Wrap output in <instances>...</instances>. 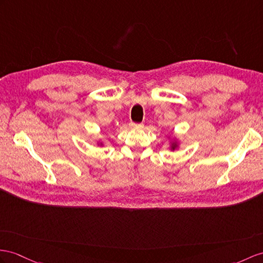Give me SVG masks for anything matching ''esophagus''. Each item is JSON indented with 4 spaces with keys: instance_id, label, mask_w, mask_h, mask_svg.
Listing matches in <instances>:
<instances>
[{
    "instance_id": "34e87169",
    "label": "esophagus",
    "mask_w": 263,
    "mask_h": 263,
    "mask_svg": "<svg viewBox=\"0 0 263 263\" xmlns=\"http://www.w3.org/2000/svg\"><path fill=\"white\" fill-rule=\"evenodd\" d=\"M130 127L133 128H142L143 124H136V123H130Z\"/></svg>"
}]
</instances>
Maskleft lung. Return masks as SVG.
<instances>
[{
    "label": "left lung",
    "mask_w": 263,
    "mask_h": 263,
    "mask_svg": "<svg viewBox=\"0 0 263 263\" xmlns=\"http://www.w3.org/2000/svg\"><path fill=\"white\" fill-rule=\"evenodd\" d=\"M173 149H174V146H173Z\"/></svg>",
    "instance_id": "1"
}]
</instances>
